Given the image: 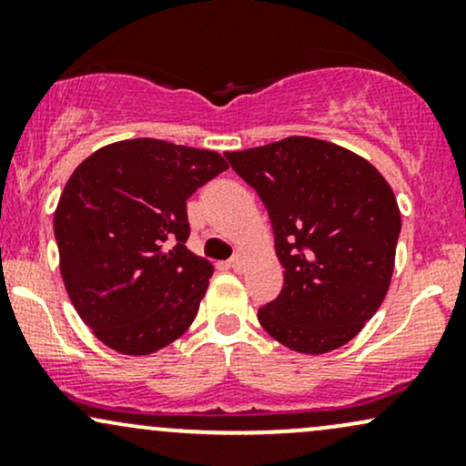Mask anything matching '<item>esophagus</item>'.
I'll list each match as a JSON object with an SVG mask.
<instances>
[{"mask_svg": "<svg viewBox=\"0 0 466 466\" xmlns=\"http://www.w3.org/2000/svg\"><path fill=\"white\" fill-rule=\"evenodd\" d=\"M228 265L232 267L234 271H243V269H245V260H243V256H240V254L232 256V258H229V263H228Z\"/></svg>", "mask_w": 466, "mask_h": 466, "instance_id": "1", "label": "esophagus"}]
</instances>
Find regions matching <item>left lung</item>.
<instances>
[{"label": "left lung", "instance_id": "obj_1", "mask_svg": "<svg viewBox=\"0 0 466 466\" xmlns=\"http://www.w3.org/2000/svg\"><path fill=\"white\" fill-rule=\"evenodd\" d=\"M226 157L263 199L285 267L258 322L307 355L344 346L381 307L394 271L400 215L390 184L360 155L315 137Z\"/></svg>", "mask_w": 466, "mask_h": 466}]
</instances>
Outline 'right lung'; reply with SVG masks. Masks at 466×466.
Wrapping results in <instances>:
<instances>
[{
	"instance_id": "add662e5",
	"label": "right lung",
	"mask_w": 466,
	"mask_h": 466,
	"mask_svg": "<svg viewBox=\"0 0 466 466\" xmlns=\"http://www.w3.org/2000/svg\"><path fill=\"white\" fill-rule=\"evenodd\" d=\"M228 170L215 151L137 137L72 173L55 215L67 296L103 344L148 355L192 324L212 265L186 248V201Z\"/></svg>"
}]
</instances>
